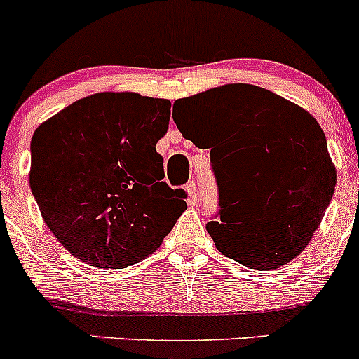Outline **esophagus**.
Masks as SVG:
<instances>
[{
    "instance_id": "34e87169",
    "label": "esophagus",
    "mask_w": 359,
    "mask_h": 359,
    "mask_svg": "<svg viewBox=\"0 0 359 359\" xmlns=\"http://www.w3.org/2000/svg\"><path fill=\"white\" fill-rule=\"evenodd\" d=\"M186 191H187V193H189L191 201L196 203V200H198V189H196V182H194V180H189V182L186 184Z\"/></svg>"
}]
</instances>
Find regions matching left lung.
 Segmentation results:
<instances>
[{"label": "left lung", "mask_w": 359, "mask_h": 359, "mask_svg": "<svg viewBox=\"0 0 359 359\" xmlns=\"http://www.w3.org/2000/svg\"><path fill=\"white\" fill-rule=\"evenodd\" d=\"M172 116L194 146L212 147V168L220 158L229 165L224 191L217 184L219 213L206 224L217 248L259 271L295 259L320 226L337 182L316 119L243 83L175 100Z\"/></svg>", "instance_id": "obj_1"}]
</instances>
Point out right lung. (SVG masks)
<instances>
[{"instance_id":"right-lung-1","label":"right lung","mask_w":359,"mask_h":359,"mask_svg":"<svg viewBox=\"0 0 359 359\" xmlns=\"http://www.w3.org/2000/svg\"><path fill=\"white\" fill-rule=\"evenodd\" d=\"M170 100L95 93L43 123L31 140L29 184L46 226L74 257L119 269L153 253L187 208L165 182L156 142Z\"/></svg>"}]
</instances>
